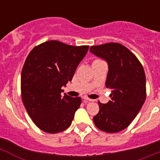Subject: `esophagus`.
Wrapping results in <instances>:
<instances>
[{"label": "esophagus", "instance_id": "1", "mask_svg": "<svg viewBox=\"0 0 160 160\" xmlns=\"http://www.w3.org/2000/svg\"><path fill=\"white\" fill-rule=\"evenodd\" d=\"M83 99H84L85 102H93V101H94L93 99H90V98H87V97L83 98Z\"/></svg>", "mask_w": 160, "mask_h": 160}]
</instances>
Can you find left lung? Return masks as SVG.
I'll use <instances>...</instances> for the list:
<instances>
[{
	"label": "left lung",
	"instance_id": "1",
	"mask_svg": "<svg viewBox=\"0 0 160 160\" xmlns=\"http://www.w3.org/2000/svg\"><path fill=\"white\" fill-rule=\"evenodd\" d=\"M90 51L108 65L106 87L111 90V100L99 102V111L93 118L101 131L116 133L131 124L146 99V76L135 54L118 43L91 46Z\"/></svg>",
	"mask_w": 160,
	"mask_h": 160
}]
</instances>
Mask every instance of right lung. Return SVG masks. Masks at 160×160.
Listing matches in <instances>:
<instances>
[{
  "label": "right lung",
  "instance_id": "add662e5",
  "mask_svg": "<svg viewBox=\"0 0 160 160\" xmlns=\"http://www.w3.org/2000/svg\"><path fill=\"white\" fill-rule=\"evenodd\" d=\"M88 46H73L48 41L30 51L22 71V102L29 117L45 132L67 129L81 105V98L62 96Z\"/></svg>",
  "mask_w": 160,
  "mask_h": 160
}]
</instances>
